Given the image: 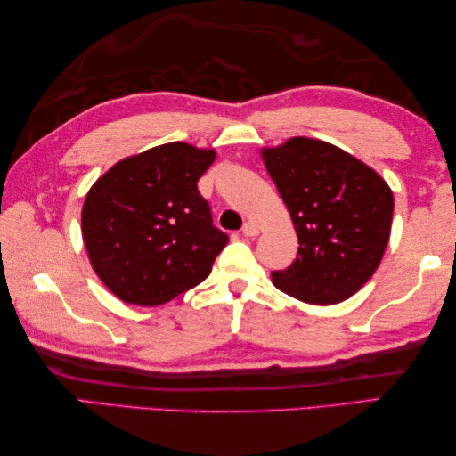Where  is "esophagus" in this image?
I'll use <instances>...</instances> for the list:
<instances>
[{
  "label": "esophagus",
  "mask_w": 456,
  "mask_h": 456,
  "mask_svg": "<svg viewBox=\"0 0 456 456\" xmlns=\"http://www.w3.org/2000/svg\"><path fill=\"white\" fill-rule=\"evenodd\" d=\"M243 235H245L247 239H255V237L258 235V227H256V223H253V221H247L245 225H243Z\"/></svg>",
  "instance_id": "obj_1"
}]
</instances>
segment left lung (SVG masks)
<instances>
[{"label":"left lung","instance_id":"8db88e82","mask_svg":"<svg viewBox=\"0 0 456 456\" xmlns=\"http://www.w3.org/2000/svg\"><path fill=\"white\" fill-rule=\"evenodd\" d=\"M292 217L297 256L273 284L299 302L333 305L356 294L380 266L394 196L368 164L331 142L292 137L260 151Z\"/></svg>","mask_w":456,"mask_h":456}]
</instances>
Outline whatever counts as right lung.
I'll return each mask as SVG.
<instances>
[{
	"instance_id": "right-lung-1",
	"label": "right lung",
	"mask_w": 456,
	"mask_h": 456,
	"mask_svg": "<svg viewBox=\"0 0 456 456\" xmlns=\"http://www.w3.org/2000/svg\"><path fill=\"white\" fill-rule=\"evenodd\" d=\"M213 160V149L167 142L115 162L94 182L82 239L94 273L121 302L167 304L209 276L229 243L198 191Z\"/></svg>"
}]
</instances>
